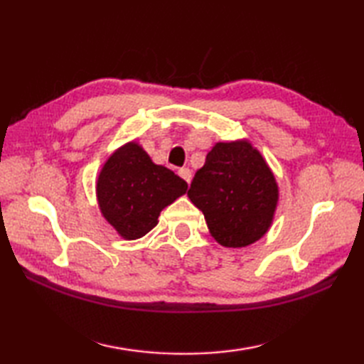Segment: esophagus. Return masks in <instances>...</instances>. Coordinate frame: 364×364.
<instances>
[{
	"label": "esophagus",
	"instance_id": "34e87169",
	"mask_svg": "<svg viewBox=\"0 0 364 364\" xmlns=\"http://www.w3.org/2000/svg\"><path fill=\"white\" fill-rule=\"evenodd\" d=\"M178 175H180L184 181L186 183H191V170L188 167H181L180 170H178Z\"/></svg>",
	"mask_w": 364,
	"mask_h": 364
}]
</instances>
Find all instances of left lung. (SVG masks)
Masks as SVG:
<instances>
[{"instance_id": "1", "label": "left lung", "mask_w": 364, "mask_h": 364, "mask_svg": "<svg viewBox=\"0 0 364 364\" xmlns=\"http://www.w3.org/2000/svg\"><path fill=\"white\" fill-rule=\"evenodd\" d=\"M188 197L203 213L215 242L241 249L269 231L280 189L257 146L249 139H237L214 144Z\"/></svg>"}]
</instances>
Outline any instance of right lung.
<instances>
[{"mask_svg": "<svg viewBox=\"0 0 364 364\" xmlns=\"http://www.w3.org/2000/svg\"><path fill=\"white\" fill-rule=\"evenodd\" d=\"M186 191L183 178L154 164L136 141L111 153L95 184L100 213L125 241H134L156 227L161 211Z\"/></svg>", "mask_w": 364, "mask_h": 364, "instance_id": "add662e5", "label": "right lung"}]
</instances>
